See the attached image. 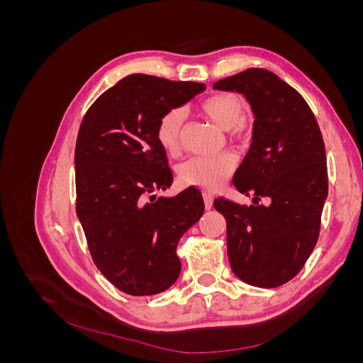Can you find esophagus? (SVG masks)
<instances>
[{"instance_id":"1","label":"esophagus","mask_w":363,"mask_h":363,"mask_svg":"<svg viewBox=\"0 0 363 363\" xmlns=\"http://www.w3.org/2000/svg\"><path fill=\"white\" fill-rule=\"evenodd\" d=\"M203 199H204V206H206V208L207 211H211L212 208V206H213V196H212V194L211 192H203Z\"/></svg>"}]
</instances>
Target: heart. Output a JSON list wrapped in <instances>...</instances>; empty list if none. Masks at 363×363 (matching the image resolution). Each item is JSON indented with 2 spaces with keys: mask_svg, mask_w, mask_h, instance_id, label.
Masks as SVG:
<instances>
[{
  "mask_svg": "<svg viewBox=\"0 0 363 363\" xmlns=\"http://www.w3.org/2000/svg\"><path fill=\"white\" fill-rule=\"evenodd\" d=\"M201 112L221 130H233L232 135L244 140L247 138L245 104L235 94H216L201 103ZM184 125V112L180 107L164 112L156 128L160 147L175 155L182 145ZM236 160L228 152L216 156H196L186 160L179 169V179L184 186H195L203 189H218L227 183L235 171Z\"/></svg>",
  "mask_w": 363,
  "mask_h": 363,
  "instance_id": "b5f03b06",
  "label": "heart"
}]
</instances>
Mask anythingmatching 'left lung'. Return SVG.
I'll return each instance as SVG.
<instances>
[{"instance_id": "obj_1", "label": "left lung", "mask_w": 363, "mask_h": 363, "mask_svg": "<svg viewBox=\"0 0 363 363\" xmlns=\"http://www.w3.org/2000/svg\"><path fill=\"white\" fill-rule=\"evenodd\" d=\"M213 89L242 94L255 113L251 145L233 177L252 204L213 201L227 221L230 267L252 286L277 288L301 271L320 236L328 192L321 130L304 98L271 71L250 68Z\"/></svg>"}]
</instances>
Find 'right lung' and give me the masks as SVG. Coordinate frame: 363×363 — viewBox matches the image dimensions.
Instances as JSON below:
<instances>
[{
    "label": "right lung",
    "mask_w": 363,
    "mask_h": 363,
    "mask_svg": "<svg viewBox=\"0 0 363 363\" xmlns=\"http://www.w3.org/2000/svg\"><path fill=\"white\" fill-rule=\"evenodd\" d=\"M203 83L131 74L96 98L75 144V211L92 260L113 286L144 296L179 279L180 238L204 213L199 189L156 196L172 183L156 128Z\"/></svg>",
    "instance_id": "add662e5"
}]
</instances>
